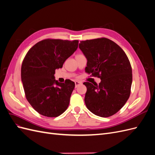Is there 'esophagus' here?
<instances>
[{
    "label": "esophagus",
    "instance_id": "esophagus-1",
    "mask_svg": "<svg viewBox=\"0 0 155 155\" xmlns=\"http://www.w3.org/2000/svg\"><path fill=\"white\" fill-rule=\"evenodd\" d=\"M81 82L80 81H75V87H76V88H77L79 85H81Z\"/></svg>",
    "mask_w": 155,
    "mask_h": 155
}]
</instances>
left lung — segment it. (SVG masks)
I'll return each mask as SVG.
<instances>
[{
	"label": "left lung",
	"mask_w": 155,
	"mask_h": 155,
	"mask_svg": "<svg viewBox=\"0 0 155 155\" xmlns=\"http://www.w3.org/2000/svg\"><path fill=\"white\" fill-rule=\"evenodd\" d=\"M79 47L87 59L85 72L100 78L101 82L87 87V109L106 118L118 112L128 100L133 81L132 68L125 51L105 37L82 41Z\"/></svg>",
	"instance_id": "1"
}]
</instances>
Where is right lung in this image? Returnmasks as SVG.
<instances>
[{"instance_id":"add662e5","label":"right lung","mask_w":155,"mask_h":155,"mask_svg":"<svg viewBox=\"0 0 155 155\" xmlns=\"http://www.w3.org/2000/svg\"><path fill=\"white\" fill-rule=\"evenodd\" d=\"M78 40L46 39L34 45L23 59L21 80L26 100L40 114L53 118L68 107L75 83L54 79L57 68L78 48Z\"/></svg>"}]
</instances>
